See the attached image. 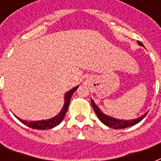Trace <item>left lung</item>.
<instances>
[{"instance_id":"obj_1","label":"left lung","mask_w":161,"mask_h":161,"mask_svg":"<svg viewBox=\"0 0 161 161\" xmlns=\"http://www.w3.org/2000/svg\"><path fill=\"white\" fill-rule=\"evenodd\" d=\"M138 43L140 46H144L142 44V42L140 41H138ZM91 103H92V106H93V108L94 110V112L96 113V114L98 117L99 120L101 122L104 124L105 125L108 126L109 128H113V129H125V128L130 127V126H133V125H136L139 122H140L141 120L144 119V118L146 116L147 113L145 114L144 115H142L141 117L138 118L136 119H132V120H120V119H114L112 117H109V116H107L106 114H104L103 113H102L100 111V109L98 108V107L97 105H95V103L92 99H91Z\"/></svg>"}]
</instances>
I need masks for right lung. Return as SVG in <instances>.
<instances>
[{
  "label": "right lung",
  "instance_id": "1",
  "mask_svg": "<svg viewBox=\"0 0 161 161\" xmlns=\"http://www.w3.org/2000/svg\"><path fill=\"white\" fill-rule=\"evenodd\" d=\"M78 86L75 87V88H72L70 91L67 92L65 94V103H64V105L63 108L61 110V112L58 114L57 116L53 117V119H50L47 120H41V121H26V120L21 119L17 118L20 121H21L22 124H24L26 126L31 128V129H34V130H47V129H52V128L55 127L57 125H58L62 122V120L63 119V118L65 116L66 113L68 111V105H69V103H70L71 97L73 95V93L76 91V89L78 88Z\"/></svg>",
  "mask_w": 161,
  "mask_h": 161
}]
</instances>
